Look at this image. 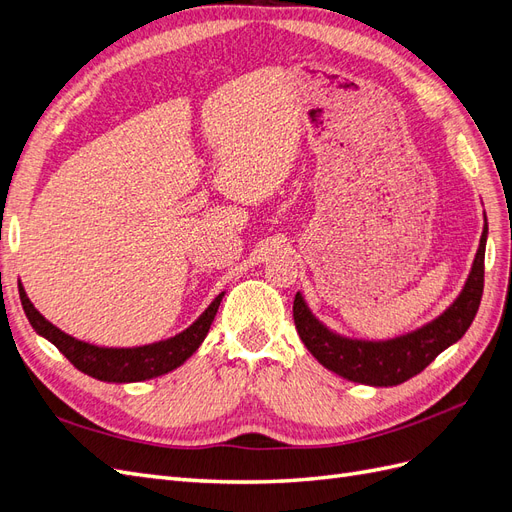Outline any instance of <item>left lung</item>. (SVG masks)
<instances>
[{
	"instance_id": "left-lung-1",
	"label": "left lung",
	"mask_w": 512,
	"mask_h": 512,
	"mask_svg": "<svg viewBox=\"0 0 512 512\" xmlns=\"http://www.w3.org/2000/svg\"><path fill=\"white\" fill-rule=\"evenodd\" d=\"M485 245L487 220L480 235L472 271L459 297L431 322L393 339H352L331 331L307 307L303 294L297 292L292 305L294 324L305 348L322 367L350 382L369 386H395L410 380L436 359L440 352L463 337L478 312L485 284Z\"/></svg>"
}]
</instances>
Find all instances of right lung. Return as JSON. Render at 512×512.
<instances>
[{"instance_id": "right-lung-1", "label": "right lung", "mask_w": 512, "mask_h": 512, "mask_svg": "<svg viewBox=\"0 0 512 512\" xmlns=\"http://www.w3.org/2000/svg\"><path fill=\"white\" fill-rule=\"evenodd\" d=\"M19 297L25 309V316L32 324L34 331L42 335L66 356V359L83 374L102 380V382H143L168 374V371L183 365L190 356L198 350V346L205 342V337L211 329V322L218 314V307L222 303L224 292L211 301V305L200 314L188 329L177 333L175 337L162 339V342H153L147 346H134V348H106L94 346L89 342H81L46 320L34 303L29 301L23 284L19 282Z\"/></svg>"}]
</instances>
